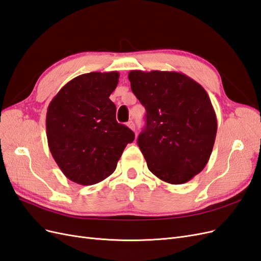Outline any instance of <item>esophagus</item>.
Instances as JSON below:
<instances>
[{"instance_id":"obj_1","label":"esophagus","mask_w":261,"mask_h":261,"mask_svg":"<svg viewBox=\"0 0 261 261\" xmlns=\"http://www.w3.org/2000/svg\"><path fill=\"white\" fill-rule=\"evenodd\" d=\"M127 126H128V127H129L132 130L135 132V124H134L133 121H129V122L127 123Z\"/></svg>"}]
</instances>
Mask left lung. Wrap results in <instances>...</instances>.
I'll return each instance as SVG.
<instances>
[{
  "mask_svg": "<svg viewBox=\"0 0 261 261\" xmlns=\"http://www.w3.org/2000/svg\"><path fill=\"white\" fill-rule=\"evenodd\" d=\"M132 91L146 109V126L137 144L148 169L170 184H183L209 161L217 116L208 93L177 72L130 70Z\"/></svg>",
  "mask_w": 261,
  "mask_h": 261,
  "instance_id": "obj_1",
  "label": "left lung"
}]
</instances>
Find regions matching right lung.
I'll list each match as a JSON object with an SVG mask.
<instances>
[{"mask_svg": "<svg viewBox=\"0 0 261 261\" xmlns=\"http://www.w3.org/2000/svg\"><path fill=\"white\" fill-rule=\"evenodd\" d=\"M117 72H92L75 77L58 92L46 112V138L53 159L68 179L93 185L115 171L126 145L135 139L116 122L110 96Z\"/></svg>", "mask_w": 261, "mask_h": 261, "instance_id": "1", "label": "right lung"}]
</instances>
